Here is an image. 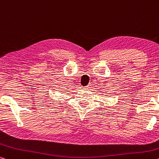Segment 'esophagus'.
Returning <instances> with one entry per match:
<instances>
[{
  "mask_svg": "<svg viewBox=\"0 0 159 159\" xmlns=\"http://www.w3.org/2000/svg\"><path fill=\"white\" fill-rule=\"evenodd\" d=\"M90 88V85H88L87 86H85L84 87V89H89Z\"/></svg>",
  "mask_w": 159,
  "mask_h": 159,
  "instance_id": "esophagus-1",
  "label": "esophagus"
}]
</instances>
